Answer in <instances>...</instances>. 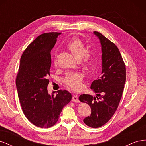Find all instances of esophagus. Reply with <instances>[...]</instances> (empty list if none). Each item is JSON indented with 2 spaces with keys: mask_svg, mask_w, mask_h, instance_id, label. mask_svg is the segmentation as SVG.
<instances>
[{
  "mask_svg": "<svg viewBox=\"0 0 146 146\" xmlns=\"http://www.w3.org/2000/svg\"><path fill=\"white\" fill-rule=\"evenodd\" d=\"M72 102H80L78 100L77 95H74L72 96Z\"/></svg>",
  "mask_w": 146,
  "mask_h": 146,
  "instance_id": "1",
  "label": "esophagus"
}]
</instances>
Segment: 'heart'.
I'll list each match as a JSON object with an SVG mask.
<instances>
[{
	"mask_svg": "<svg viewBox=\"0 0 146 146\" xmlns=\"http://www.w3.org/2000/svg\"><path fill=\"white\" fill-rule=\"evenodd\" d=\"M68 49L71 52L75 58L81 60L83 64H90L92 60V53L86 50L84 43L78 38H72L66 45ZM54 63H56V58L54 59ZM65 85L74 90H80L82 87L83 76L80 73L68 72L63 80Z\"/></svg>",
	"mask_w": 146,
	"mask_h": 146,
	"instance_id": "heart-1",
	"label": "heart"
}]
</instances>
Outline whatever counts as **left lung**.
Segmentation results:
<instances>
[{
	"label": "left lung",
	"instance_id": "obj_1",
	"mask_svg": "<svg viewBox=\"0 0 146 146\" xmlns=\"http://www.w3.org/2000/svg\"><path fill=\"white\" fill-rule=\"evenodd\" d=\"M94 33L99 39L102 52V71L91 85L97 96L82 94L78 99L91 108L90 116L84 119V123L98 128L105 124L116 111L124 88L126 68L117 46L100 33L95 31Z\"/></svg>",
	"mask_w": 146,
	"mask_h": 146
}]
</instances>
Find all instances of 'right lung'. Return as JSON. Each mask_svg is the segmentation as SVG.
Masks as SVG:
<instances>
[{"label":"right lung","instance_id":"right-lung-1","mask_svg":"<svg viewBox=\"0 0 146 146\" xmlns=\"http://www.w3.org/2000/svg\"><path fill=\"white\" fill-rule=\"evenodd\" d=\"M61 33L39 35L31 42L21 56L16 85L22 110L33 125L49 128L58 121L63 107L70 102L72 95L60 90L56 95L48 93V79L51 67V50Z\"/></svg>","mask_w":146,"mask_h":146}]
</instances>
